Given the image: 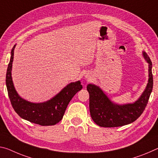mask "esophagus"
Returning a JSON list of instances; mask_svg holds the SVG:
<instances>
[{
	"mask_svg": "<svg viewBox=\"0 0 158 158\" xmlns=\"http://www.w3.org/2000/svg\"><path fill=\"white\" fill-rule=\"evenodd\" d=\"M86 78H88V76H86Z\"/></svg>",
	"mask_w": 158,
	"mask_h": 158,
	"instance_id": "1",
	"label": "esophagus"
}]
</instances>
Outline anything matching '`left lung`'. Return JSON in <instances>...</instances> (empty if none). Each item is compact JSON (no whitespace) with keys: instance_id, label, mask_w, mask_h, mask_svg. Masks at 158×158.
Here are the masks:
<instances>
[{"instance_id":"left-lung-1","label":"left lung","mask_w":158,"mask_h":158,"mask_svg":"<svg viewBox=\"0 0 158 158\" xmlns=\"http://www.w3.org/2000/svg\"><path fill=\"white\" fill-rule=\"evenodd\" d=\"M148 64V81L139 98L132 103L117 104L112 101L97 85L89 84L86 89L89 94L90 114L99 127H117L131 124L141 116L148 104L153 86L152 62L145 51L142 52Z\"/></svg>"}]
</instances>
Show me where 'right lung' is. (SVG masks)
Returning <instances> with one entry per match:
<instances>
[{
  "mask_svg": "<svg viewBox=\"0 0 158 158\" xmlns=\"http://www.w3.org/2000/svg\"><path fill=\"white\" fill-rule=\"evenodd\" d=\"M15 45L11 51V56L7 69L6 86L12 106L21 118L41 126H51L58 123L63 117L69 102L82 86L81 81L71 82L58 94L48 101L43 102H32L27 101L17 94L12 78V62L14 58Z\"/></svg>",
  "mask_w": 158,
  "mask_h": 158,
  "instance_id": "right-lung-1",
  "label": "right lung"
}]
</instances>
